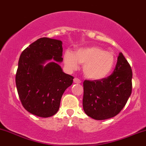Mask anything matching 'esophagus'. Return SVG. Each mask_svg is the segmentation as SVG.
Here are the masks:
<instances>
[{
	"instance_id": "34e87169",
	"label": "esophagus",
	"mask_w": 146,
	"mask_h": 146,
	"mask_svg": "<svg viewBox=\"0 0 146 146\" xmlns=\"http://www.w3.org/2000/svg\"><path fill=\"white\" fill-rule=\"evenodd\" d=\"M73 82H74L75 83H80L81 82V80L80 79H78V78H74V80H73Z\"/></svg>"
}]
</instances>
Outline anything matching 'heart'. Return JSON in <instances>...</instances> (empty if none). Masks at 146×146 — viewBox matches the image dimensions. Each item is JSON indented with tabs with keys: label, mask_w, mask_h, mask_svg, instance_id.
<instances>
[{
	"label": "heart",
	"mask_w": 146,
	"mask_h": 146,
	"mask_svg": "<svg viewBox=\"0 0 146 146\" xmlns=\"http://www.w3.org/2000/svg\"><path fill=\"white\" fill-rule=\"evenodd\" d=\"M64 61L70 70H76L78 63L83 64L84 76L93 80H99L110 74L116 64V57L113 52L100 46H91L77 49L74 53L65 51Z\"/></svg>",
	"instance_id": "1"
}]
</instances>
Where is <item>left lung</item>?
I'll return each instance as SVG.
<instances>
[{
  "instance_id": "8db88e82",
  "label": "left lung",
  "mask_w": 146,
  "mask_h": 146,
  "mask_svg": "<svg viewBox=\"0 0 146 146\" xmlns=\"http://www.w3.org/2000/svg\"><path fill=\"white\" fill-rule=\"evenodd\" d=\"M132 71L121 52L113 72L99 80H84L83 109L87 116L105 120L116 116L132 94Z\"/></svg>"
}]
</instances>
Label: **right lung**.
Masks as SVG:
<instances>
[{"instance_id": "add662e5", "label": "right lung", "mask_w": 146, "mask_h": 146, "mask_svg": "<svg viewBox=\"0 0 146 146\" xmlns=\"http://www.w3.org/2000/svg\"><path fill=\"white\" fill-rule=\"evenodd\" d=\"M62 51L60 40L43 37L21 54L16 74L17 91L24 108L35 116L55 115L64 92L73 83L74 78L64 73L58 64L63 60Z\"/></svg>"}]
</instances>
